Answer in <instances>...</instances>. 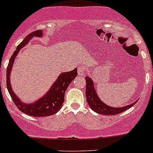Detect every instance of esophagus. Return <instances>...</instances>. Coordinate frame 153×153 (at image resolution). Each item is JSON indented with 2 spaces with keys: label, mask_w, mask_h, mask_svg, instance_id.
<instances>
[{
  "label": "esophagus",
  "mask_w": 153,
  "mask_h": 153,
  "mask_svg": "<svg viewBox=\"0 0 153 153\" xmlns=\"http://www.w3.org/2000/svg\"><path fill=\"white\" fill-rule=\"evenodd\" d=\"M78 73L79 75H84V73H85V70L83 67H80L78 69Z\"/></svg>",
  "instance_id": "1"
}]
</instances>
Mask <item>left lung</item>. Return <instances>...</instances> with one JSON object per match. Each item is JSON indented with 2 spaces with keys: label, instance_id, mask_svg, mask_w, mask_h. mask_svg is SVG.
Segmentation results:
<instances>
[{
  "label": "left lung",
  "instance_id": "8db88e82",
  "mask_svg": "<svg viewBox=\"0 0 153 153\" xmlns=\"http://www.w3.org/2000/svg\"><path fill=\"white\" fill-rule=\"evenodd\" d=\"M85 80L86 101H87L88 104L90 106L91 109L95 111V112H97V113L105 115H117V114L121 113V112L128 109L136 103V101H135V102L132 103V104L119 108L112 107V106L106 105L98 98V95L95 92V86H94L92 80L88 76L85 77Z\"/></svg>",
  "mask_w": 153,
  "mask_h": 153
}]
</instances>
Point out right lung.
I'll list each match as a JSON object with an SVG mask.
<instances>
[{"label": "right lung", "mask_w": 153, "mask_h": 153, "mask_svg": "<svg viewBox=\"0 0 153 153\" xmlns=\"http://www.w3.org/2000/svg\"><path fill=\"white\" fill-rule=\"evenodd\" d=\"M42 35L43 32L41 30H37L29 34L16 48V50L14 52L13 55L11 57L7 69V86L12 101L19 110L27 115L34 117L49 116L58 112L64 104V94L68 86L78 75L77 69H73L70 72L61 73L58 79L54 83L53 85L52 86V87L48 91L47 93H46L44 96L34 102L33 104L23 103L19 99V98L14 93L11 87L10 78L14 61L20 49L24 47L29 42V40L32 39L33 37H41Z\"/></svg>", "instance_id": "1"}]
</instances>
